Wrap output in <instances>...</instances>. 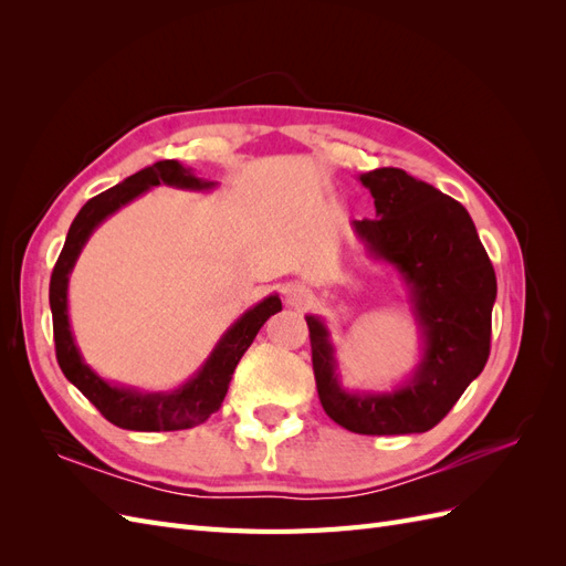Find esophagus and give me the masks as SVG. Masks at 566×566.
I'll return each mask as SVG.
<instances>
[{
  "instance_id": "obj_1",
  "label": "esophagus",
  "mask_w": 566,
  "mask_h": 566,
  "mask_svg": "<svg viewBox=\"0 0 566 566\" xmlns=\"http://www.w3.org/2000/svg\"><path fill=\"white\" fill-rule=\"evenodd\" d=\"M285 300H287L290 306H297V310H300V306H304L306 302L312 300V295H310V290H304V287H290Z\"/></svg>"
}]
</instances>
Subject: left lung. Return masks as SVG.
<instances>
[{
    "mask_svg": "<svg viewBox=\"0 0 566 566\" xmlns=\"http://www.w3.org/2000/svg\"><path fill=\"white\" fill-rule=\"evenodd\" d=\"M361 184L375 200V219L356 221V233L410 285L427 339L424 361L399 391L347 394L335 378L328 333L310 316L318 399L331 420L356 434L427 432L489 361L495 271L458 200L397 167L373 169Z\"/></svg>",
    "mask_w": 566,
    "mask_h": 566,
    "instance_id": "obj_1",
    "label": "left lung"
}]
</instances>
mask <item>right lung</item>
<instances>
[{"mask_svg": "<svg viewBox=\"0 0 566 566\" xmlns=\"http://www.w3.org/2000/svg\"><path fill=\"white\" fill-rule=\"evenodd\" d=\"M158 184L177 188L212 186L210 181L193 177L177 160H163L127 177L123 184L108 188V191L94 196L92 200L84 202V208L77 212L71 224L49 283V304L51 316H54V345L63 375L98 408V413L108 422L123 427V430L136 432L188 430V427H196L208 420L212 413H217L221 401L227 397L231 375L238 361H241V356L248 352L254 335L260 333L266 318L281 312V300L276 295L256 304L254 310L241 316V321L221 337L217 349L208 358V364L202 366L196 378L172 394H139L129 389H117L106 385L98 375L90 370V366L82 364L75 339L71 335V323H67V273H71L82 245L87 243L90 233L101 221L136 196H142L146 188Z\"/></svg>", "mask_w": 566, "mask_h": 566, "instance_id": "add662e5", "label": "right lung"}]
</instances>
